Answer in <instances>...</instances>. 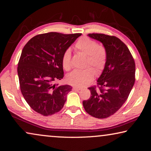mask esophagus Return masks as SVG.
Returning <instances> with one entry per match:
<instances>
[{
	"instance_id": "obj_1",
	"label": "esophagus",
	"mask_w": 151,
	"mask_h": 151,
	"mask_svg": "<svg viewBox=\"0 0 151 151\" xmlns=\"http://www.w3.org/2000/svg\"><path fill=\"white\" fill-rule=\"evenodd\" d=\"M73 90L75 91H81L82 90V88H80V87H77V86H73Z\"/></svg>"
}]
</instances>
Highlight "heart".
<instances>
[{"mask_svg":"<svg viewBox=\"0 0 151 151\" xmlns=\"http://www.w3.org/2000/svg\"><path fill=\"white\" fill-rule=\"evenodd\" d=\"M75 48L86 55V65H91L96 70L97 74H100L105 67L108 53L106 48L102 45H98L96 41L87 37H83L79 39L75 45ZM62 65L64 69L70 70L73 67L71 60V52L69 49L65 50L62 55ZM95 76V71L91 67L83 70H75L67 76V81L71 85L76 86L88 85Z\"/></svg>","mask_w":151,"mask_h":151,"instance_id":"b5f03b06","label":"heart"}]
</instances>
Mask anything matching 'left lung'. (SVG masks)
I'll return each instance as SVG.
<instances>
[{
    "label": "left lung",
    "instance_id": "8db88e82",
    "mask_svg": "<svg viewBox=\"0 0 151 151\" xmlns=\"http://www.w3.org/2000/svg\"><path fill=\"white\" fill-rule=\"evenodd\" d=\"M88 36L103 43L108 58L97 86L88 88L91 96L83 104L92 116L105 119L115 113L127 100L135 81V63L127 45L119 38L101 33Z\"/></svg>",
    "mask_w": 151,
    "mask_h": 151
}]
</instances>
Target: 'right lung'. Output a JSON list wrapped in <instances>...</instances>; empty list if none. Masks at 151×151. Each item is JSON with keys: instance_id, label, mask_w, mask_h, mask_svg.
<instances>
[{"instance_id": "obj_1", "label": "right lung", "mask_w": 151, "mask_h": 151, "mask_svg": "<svg viewBox=\"0 0 151 151\" xmlns=\"http://www.w3.org/2000/svg\"><path fill=\"white\" fill-rule=\"evenodd\" d=\"M81 35L55 32L38 35L22 49L17 67L20 91L38 113L52 115L63 109L72 87L55 83L64 76L61 58Z\"/></svg>"}]
</instances>
